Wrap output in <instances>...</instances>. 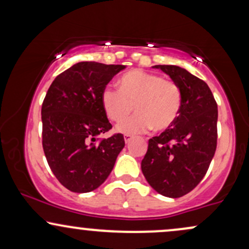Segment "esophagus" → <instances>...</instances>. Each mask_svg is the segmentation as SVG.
Here are the masks:
<instances>
[{
  "mask_svg": "<svg viewBox=\"0 0 249 249\" xmlns=\"http://www.w3.org/2000/svg\"><path fill=\"white\" fill-rule=\"evenodd\" d=\"M132 139V136H130V134H124V141L125 142H128Z\"/></svg>",
  "mask_w": 249,
  "mask_h": 249,
  "instance_id": "esophagus-1",
  "label": "esophagus"
}]
</instances>
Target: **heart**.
<instances>
[{
	"label": "heart",
	"instance_id": "1",
	"mask_svg": "<svg viewBox=\"0 0 249 249\" xmlns=\"http://www.w3.org/2000/svg\"><path fill=\"white\" fill-rule=\"evenodd\" d=\"M102 105L112 122H121L134 108L137 113L117 125L125 134L166 130L178 118L181 91L176 82L142 70L128 71L119 79V90L107 87L102 92Z\"/></svg>",
	"mask_w": 249,
	"mask_h": 249
}]
</instances>
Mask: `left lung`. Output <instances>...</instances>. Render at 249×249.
I'll use <instances>...</instances> for the list:
<instances>
[{
  "label": "left lung",
  "mask_w": 249,
  "mask_h": 249,
  "mask_svg": "<svg viewBox=\"0 0 249 249\" xmlns=\"http://www.w3.org/2000/svg\"><path fill=\"white\" fill-rule=\"evenodd\" d=\"M181 91L178 118L160 136L148 141L142 171L161 196L180 198L201 181L212 161L218 139V105L202 79L177 65H154Z\"/></svg>",
  "instance_id": "obj_1"
}]
</instances>
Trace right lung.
<instances>
[{
  "label": "right lung",
  "instance_id": "1",
  "mask_svg": "<svg viewBox=\"0 0 249 249\" xmlns=\"http://www.w3.org/2000/svg\"><path fill=\"white\" fill-rule=\"evenodd\" d=\"M125 65L79 62L51 83L42 104V144L48 164L64 187L87 193L111 173L125 146L113 134L95 144L112 127L102 105V92Z\"/></svg>",
  "mask_w": 249,
  "mask_h": 249
}]
</instances>
